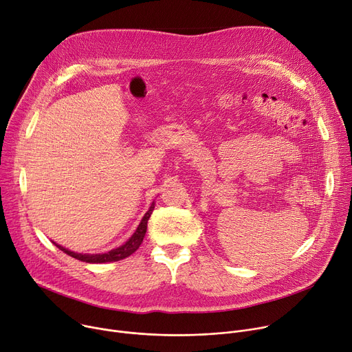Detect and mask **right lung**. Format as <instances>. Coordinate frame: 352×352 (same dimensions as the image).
<instances>
[{
    "label": "right lung",
    "instance_id": "right-lung-1",
    "mask_svg": "<svg viewBox=\"0 0 352 352\" xmlns=\"http://www.w3.org/2000/svg\"><path fill=\"white\" fill-rule=\"evenodd\" d=\"M154 210V202L151 204L150 209L147 210V213L144 214V217L142 219L140 225L138 228V230L133 233V236L127 240L123 245L115 248V250H111L105 254H78V252H74V251H70L65 247H61L58 244H56V247H58L63 252H66L67 255H70V257L76 258V260H80V261H84V263H92V264H101V263H112V261H119V260H123L126 257H129L131 254H133L142 244L143 239H144V234H146V230H147V221L151 216Z\"/></svg>",
    "mask_w": 352,
    "mask_h": 352
}]
</instances>
